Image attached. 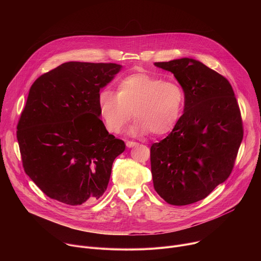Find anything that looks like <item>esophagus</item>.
<instances>
[{"mask_svg": "<svg viewBox=\"0 0 261 261\" xmlns=\"http://www.w3.org/2000/svg\"><path fill=\"white\" fill-rule=\"evenodd\" d=\"M126 145H127L128 147H133V146L138 145V142H136V141H131V140H127Z\"/></svg>", "mask_w": 261, "mask_h": 261, "instance_id": "34e87169", "label": "esophagus"}]
</instances>
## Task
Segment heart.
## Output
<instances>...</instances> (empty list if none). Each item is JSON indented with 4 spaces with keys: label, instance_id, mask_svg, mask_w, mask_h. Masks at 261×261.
<instances>
[{
    "label": "heart",
    "instance_id": "heart-1",
    "mask_svg": "<svg viewBox=\"0 0 261 261\" xmlns=\"http://www.w3.org/2000/svg\"><path fill=\"white\" fill-rule=\"evenodd\" d=\"M99 113L106 128L121 133L134 116L132 132H170L181 117L185 91L176 81H164L148 73L132 74L122 80L117 93L103 90L98 97Z\"/></svg>",
    "mask_w": 261,
    "mask_h": 261
}]
</instances>
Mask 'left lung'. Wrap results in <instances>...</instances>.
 Masks as SVG:
<instances>
[{"mask_svg":"<svg viewBox=\"0 0 261 261\" xmlns=\"http://www.w3.org/2000/svg\"><path fill=\"white\" fill-rule=\"evenodd\" d=\"M155 66L173 73L185 106L168 136L151 146L154 188L167 203L187 205L230 175L244 135L241 111L229 82L201 62L181 58Z\"/></svg>","mask_w":261,"mask_h":261,"instance_id":"obj_1","label":"left lung"}]
</instances>
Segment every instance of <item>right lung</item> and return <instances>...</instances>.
I'll list each match as a JSON object with an SVG mask.
<instances>
[{
    "instance_id": "right-lung-1",
    "label": "right lung",
    "mask_w": 261,
    "mask_h": 261,
    "mask_svg": "<svg viewBox=\"0 0 261 261\" xmlns=\"http://www.w3.org/2000/svg\"><path fill=\"white\" fill-rule=\"evenodd\" d=\"M122 69L68 62L32 85L17 124L25 173L48 197L69 205L99 199L126 144L99 119V92Z\"/></svg>"
}]
</instances>
